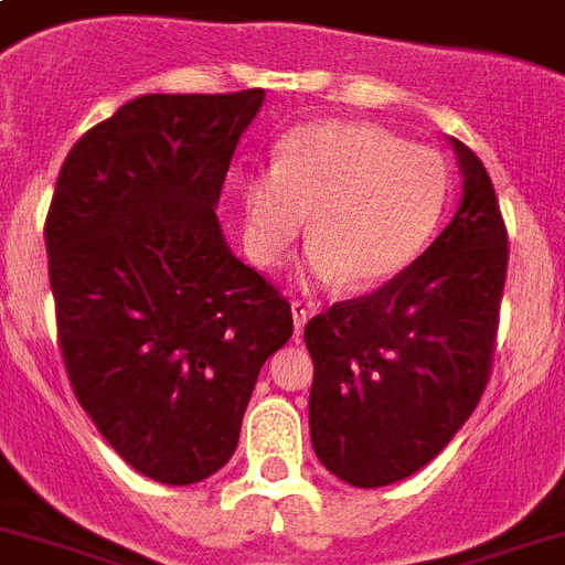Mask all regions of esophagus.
Listing matches in <instances>:
<instances>
[{
    "label": "esophagus",
    "mask_w": 565,
    "mask_h": 565,
    "mask_svg": "<svg viewBox=\"0 0 565 565\" xmlns=\"http://www.w3.org/2000/svg\"><path fill=\"white\" fill-rule=\"evenodd\" d=\"M291 315H294V329H297V338H300L302 326H306V320H309L311 309H309V306H306V302L294 300L291 302Z\"/></svg>",
    "instance_id": "34e87169"
}]
</instances>
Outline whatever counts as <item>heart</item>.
Segmentation results:
<instances>
[{
	"label": "heart",
	"instance_id": "obj_1",
	"mask_svg": "<svg viewBox=\"0 0 565 565\" xmlns=\"http://www.w3.org/2000/svg\"><path fill=\"white\" fill-rule=\"evenodd\" d=\"M450 195V170L430 147L375 124L311 120L279 141L274 164L239 188L242 236L259 265H277L309 218V271L370 291L424 250Z\"/></svg>",
	"mask_w": 565,
	"mask_h": 565
}]
</instances>
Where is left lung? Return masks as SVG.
Segmentation results:
<instances>
[{"instance_id": "left-lung-1", "label": "left lung", "mask_w": 565, "mask_h": 565, "mask_svg": "<svg viewBox=\"0 0 565 565\" xmlns=\"http://www.w3.org/2000/svg\"><path fill=\"white\" fill-rule=\"evenodd\" d=\"M461 204L395 279L306 326L309 430L326 470L355 488L401 482L470 418L491 375L508 231L477 152L450 138Z\"/></svg>"}]
</instances>
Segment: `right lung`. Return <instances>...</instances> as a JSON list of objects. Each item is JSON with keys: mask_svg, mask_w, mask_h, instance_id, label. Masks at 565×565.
I'll list each match as a JSON object with an SVG mask.
<instances>
[{"mask_svg": "<svg viewBox=\"0 0 565 565\" xmlns=\"http://www.w3.org/2000/svg\"><path fill=\"white\" fill-rule=\"evenodd\" d=\"M263 97H135L74 143L51 199L65 372L115 454L156 482H202L231 459L259 370L294 332L291 302L216 218Z\"/></svg>", "mask_w": 565, "mask_h": 565, "instance_id": "1", "label": "right lung"}]
</instances>
